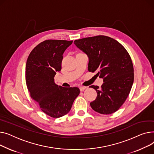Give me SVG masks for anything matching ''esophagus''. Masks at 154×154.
<instances>
[{
    "label": "esophagus",
    "instance_id": "34e87169",
    "mask_svg": "<svg viewBox=\"0 0 154 154\" xmlns=\"http://www.w3.org/2000/svg\"><path fill=\"white\" fill-rule=\"evenodd\" d=\"M86 88V86H80V87H79V89H80V91H85Z\"/></svg>",
    "mask_w": 154,
    "mask_h": 154
}]
</instances>
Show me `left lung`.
Here are the masks:
<instances>
[{
  "mask_svg": "<svg viewBox=\"0 0 154 154\" xmlns=\"http://www.w3.org/2000/svg\"><path fill=\"white\" fill-rule=\"evenodd\" d=\"M76 46L89 58L88 71H97L103 79L101 89L93 85L97 92L92 109L102 114L118 110L128 97L134 82V67L129 54L116 40L98 35L76 40Z\"/></svg>",
  "mask_w": 154,
  "mask_h": 154,
  "instance_id": "1",
  "label": "left lung"
}]
</instances>
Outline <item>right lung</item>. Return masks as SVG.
Segmentation results:
<instances>
[{"mask_svg": "<svg viewBox=\"0 0 154 154\" xmlns=\"http://www.w3.org/2000/svg\"><path fill=\"white\" fill-rule=\"evenodd\" d=\"M73 41L47 40L36 46L27 59L25 79L31 97L41 110L53 118L68 114L80 91L77 87L64 88L55 83L61 69L63 54Z\"/></svg>", "mask_w": 154, "mask_h": 154, "instance_id": "add662e5", "label": "right lung"}]
</instances>
